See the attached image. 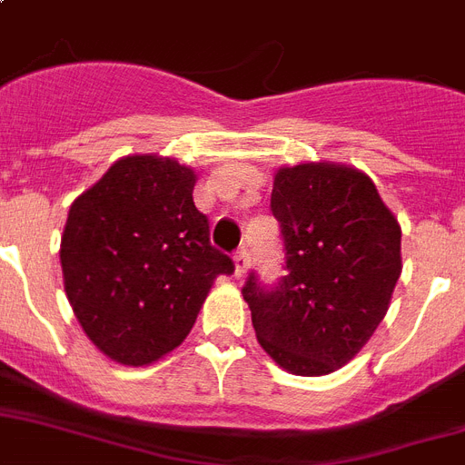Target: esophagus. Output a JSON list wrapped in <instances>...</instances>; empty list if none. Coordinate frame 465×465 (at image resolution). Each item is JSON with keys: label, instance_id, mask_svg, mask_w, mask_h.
<instances>
[{"label": "esophagus", "instance_id": "esophagus-1", "mask_svg": "<svg viewBox=\"0 0 465 465\" xmlns=\"http://www.w3.org/2000/svg\"><path fill=\"white\" fill-rule=\"evenodd\" d=\"M235 275L237 277H244L247 275V268H249V263H252V253H249V249L247 247H240L235 252Z\"/></svg>", "mask_w": 465, "mask_h": 465}]
</instances>
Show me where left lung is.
Masks as SVG:
<instances>
[{"label": "left lung", "instance_id": "left-lung-1", "mask_svg": "<svg viewBox=\"0 0 465 465\" xmlns=\"http://www.w3.org/2000/svg\"><path fill=\"white\" fill-rule=\"evenodd\" d=\"M271 212L284 244V271L242 289L263 351L296 376H324L371 339L402 272L398 218L367 173L308 162L275 173Z\"/></svg>", "mask_w": 465, "mask_h": 465}]
</instances>
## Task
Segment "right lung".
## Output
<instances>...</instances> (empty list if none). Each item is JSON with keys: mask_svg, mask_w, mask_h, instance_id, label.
<instances>
[{"mask_svg": "<svg viewBox=\"0 0 465 465\" xmlns=\"http://www.w3.org/2000/svg\"><path fill=\"white\" fill-rule=\"evenodd\" d=\"M194 181L176 160L131 154L70 206L61 240L67 301L114 362L143 367L181 346L213 280L235 271L209 242Z\"/></svg>", "mask_w": 465, "mask_h": 465, "instance_id": "right-lung-1", "label": "right lung"}]
</instances>
